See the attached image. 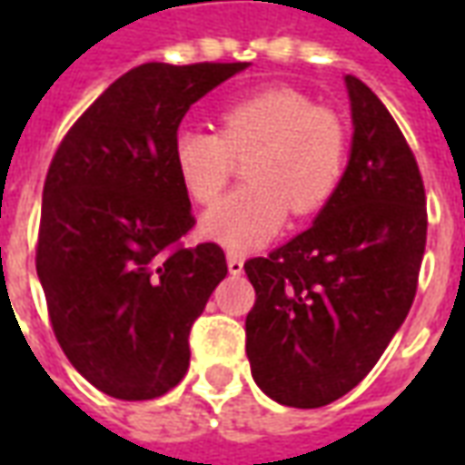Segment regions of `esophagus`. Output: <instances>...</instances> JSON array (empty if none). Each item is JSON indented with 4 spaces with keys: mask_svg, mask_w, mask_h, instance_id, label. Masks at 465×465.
I'll list each match as a JSON object with an SVG mask.
<instances>
[{
    "mask_svg": "<svg viewBox=\"0 0 465 465\" xmlns=\"http://www.w3.org/2000/svg\"><path fill=\"white\" fill-rule=\"evenodd\" d=\"M226 263H229V272H232L233 276H239V273L243 272V256H242V253L229 252V253H226Z\"/></svg>",
    "mask_w": 465,
    "mask_h": 465,
    "instance_id": "34e87169",
    "label": "esophagus"
}]
</instances>
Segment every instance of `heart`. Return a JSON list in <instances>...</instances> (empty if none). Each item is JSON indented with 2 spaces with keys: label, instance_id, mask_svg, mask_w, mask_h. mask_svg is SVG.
I'll use <instances>...</instances> for the list:
<instances>
[{
  "label": "heart",
  "instance_id": "1",
  "mask_svg": "<svg viewBox=\"0 0 465 465\" xmlns=\"http://www.w3.org/2000/svg\"><path fill=\"white\" fill-rule=\"evenodd\" d=\"M246 159L252 183L203 216V233L233 252L262 246L282 232L289 212L312 216L331 202L349 159V132L336 112L289 86L233 99L219 112V132L179 129L172 163L192 202L212 206Z\"/></svg>",
  "mask_w": 465,
  "mask_h": 465
}]
</instances>
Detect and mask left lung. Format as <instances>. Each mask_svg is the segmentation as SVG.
<instances>
[{
    "instance_id": "1",
    "label": "left lung",
    "mask_w": 465,
    "mask_h": 465,
    "mask_svg": "<svg viewBox=\"0 0 465 465\" xmlns=\"http://www.w3.org/2000/svg\"><path fill=\"white\" fill-rule=\"evenodd\" d=\"M341 186L292 242L243 263L252 376L269 399L319 409L366 379L406 319L426 249V192L399 124L356 76Z\"/></svg>"
}]
</instances>
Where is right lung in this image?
Masks as SVG:
<instances>
[{"label":"right lung","mask_w":465,"mask_h":465,"mask_svg":"<svg viewBox=\"0 0 465 465\" xmlns=\"http://www.w3.org/2000/svg\"><path fill=\"white\" fill-rule=\"evenodd\" d=\"M246 62L134 66L79 116L46 172L36 273L66 359L122 401L172 391L189 331L226 276L172 163L183 114Z\"/></svg>","instance_id":"right-lung-1"}]
</instances>
